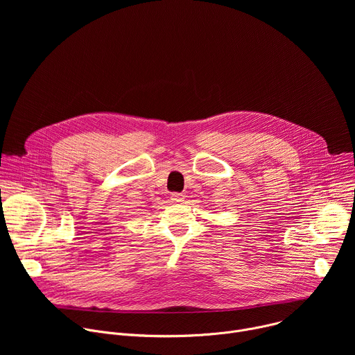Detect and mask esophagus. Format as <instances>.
Listing matches in <instances>:
<instances>
[{
    "instance_id": "1",
    "label": "esophagus",
    "mask_w": 355,
    "mask_h": 355,
    "mask_svg": "<svg viewBox=\"0 0 355 355\" xmlns=\"http://www.w3.org/2000/svg\"><path fill=\"white\" fill-rule=\"evenodd\" d=\"M171 200L173 202H175V204H180V202H184V195L182 193H173V196H171Z\"/></svg>"
}]
</instances>
